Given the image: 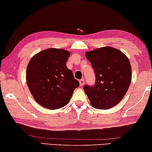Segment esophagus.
Listing matches in <instances>:
<instances>
[{
  "label": "esophagus",
  "instance_id": "1",
  "mask_svg": "<svg viewBox=\"0 0 152 152\" xmlns=\"http://www.w3.org/2000/svg\"><path fill=\"white\" fill-rule=\"evenodd\" d=\"M84 78H82V79H81V80H80V86H83L84 84Z\"/></svg>",
  "mask_w": 152,
  "mask_h": 152
}]
</instances>
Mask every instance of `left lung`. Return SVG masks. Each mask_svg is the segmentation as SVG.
<instances>
[{
	"label": "left lung",
	"mask_w": 152,
	"mask_h": 152,
	"mask_svg": "<svg viewBox=\"0 0 152 152\" xmlns=\"http://www.w3.org/2000/svg\"><path fill=\"white\" fill-rule=\"evenodd\" d=\"M96 76L93 86L84 90L91 104L97 109L107 110L119 103L131 82V66L121 51L111 47H101L86 53Z\"/></svg>",
	"instance_id": "8db88e82"
}]
</instances>
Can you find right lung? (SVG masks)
I'll return each mask as SVG.
<instances>
[{
	"label": "right lung",
	"instance_id": "add662e5",
	"mask_svg": "<svg viewBox=\"0 0 152 152\" xmlns=\"http://www.w3.org/2000/svg\"><path fill=\"white\" fill-rule=\"evenodd\" d=\"M70 53L61 49H47L32 57L26 69V82L39 105L50 110L64 107L80 86L66 66Z\"/></svg>",
	"mask_w": 152,
	"mask_h": 152
}]
</instances>
